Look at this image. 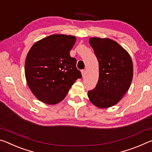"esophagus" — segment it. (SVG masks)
<instances>
[{
  "label": "esophagus",
  "mask_w": 152,
  "mask_h": 152,
  "mask_svg": "<svg viewBox=\"0 0 152 152\" xmlns=\"http://www.w3.org/2000/svg\"><path fill=\"white\" fill-rule=\"evenodd\" d=\"M81 72H82V77H84L86 76V70H82V71H81Z\"/></svg>",
  "instance_id": "1"
}]
</instances>
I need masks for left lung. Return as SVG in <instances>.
<instances>
[{"mask_svg": "<svg viewBox=\"0 0 152 152\" xmlns=\"http://www.w3.org/2000/svg\"><path fill=\"white\" fill-rule=\"evenodd\" d=\"M89 43L99 61V77L88 96L98 107H112L129 88L133 72L132 58L119 44L108 38L92 37Z\"/></svg>", "mask_w": 152, "mask_h": 152, "instance_id": "8db88e82", "label": "left lung"}]
</instances>
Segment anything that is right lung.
<instances>
[{"label":"right lung","mask_w":152,"mask_h":152,"mask_svg":"<svg viewBox=\"0 0 152 152\" xmlns=\"http://www.w3.org/2000/svg\"><path fill=\"white\" fill-rule=\"evenodd\" d=\"M76 39L72 35H52L30 49L25 60V77L31 91L39 101L58 103L76 80L82 78L76 59L70 55Z\"/></svg>","instance_id":"1"}]
</instances>
